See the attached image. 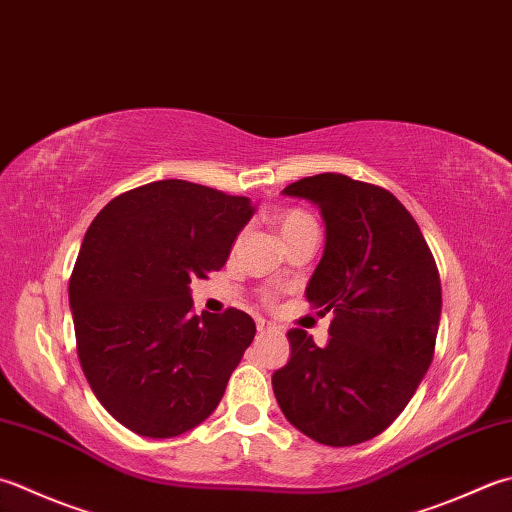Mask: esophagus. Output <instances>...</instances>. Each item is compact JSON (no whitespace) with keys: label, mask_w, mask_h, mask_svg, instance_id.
<instances>
[{"label":"esophagus","mask_w":512,"mask_h":512,"mask_svg":"<svg viewBox=\"0 0 512 512\" xmlns=\"http://www.w3.org/2000/svg\"><path fill=\"white\" fill-rule=\"evenodd\" d=\"M257 333H259V335L275 333V326H270V324H266V322H264V319H259V322H257Z\"/></svg>","instance_id":"1"}]
</instances>
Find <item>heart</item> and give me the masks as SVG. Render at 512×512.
Masks as SVG:
<instances>
[{"label":"heart","mask_w":512,"mask_h":512,"mask_svg":"<svg viewBox=\"0 0 512 512\" xmlns=\"http://www.w3.org/2000/svg\"><path fill=\"white\" fill-rule=\"evenodd\" d=\"M275 224L282 230L284 239H288L290 235H295L297 230H302L306 226H315L313 217H310L306 210L302 208H286L282 213L275 215Z\"/></svg>","instance_id":"b5f03b06"}]
</instances>
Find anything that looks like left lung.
Segmentation results:
<instances>
[{
    "mask_svg": "<svg viewBox=\"0 0 512 512\" xmlns=\"http://www.w3.org/2000/svg\"><path fill=\"white\" fill-rule=\"evenodd\" d=\"M315 202L324 257L306 297L333 313L330 342L288 330L290 359L273 390L286 419L326 446L368 442L395 422L435 355L442 282L413 215L386 188L339 173L284 188Z\"/></svg>",
    "mask_w": 512,
    "mask_h": 512,
    "instance_id": "obj_1",
    "label": "left lung"
}]
</instances>
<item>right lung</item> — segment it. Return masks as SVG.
Instances as JSON below:
<instances>
[{"instance_id":"add662e5","label":"right lung","mask_w":512,"mask_h":512,"mask_svg":"<svg viewBox=\"0 0 512 512\" xmlns=\"http://www.w3.org/2000/svg\"><path fill=\"white\" fill-rule=\"evenodd\" d=\"M248 197L184 179L150 182L99 210L68 282L77 357L110 415L144 437L202 424L255 337L253 317L193 313L190 279L228 259Z\"/></svg>"}]
</instances>
